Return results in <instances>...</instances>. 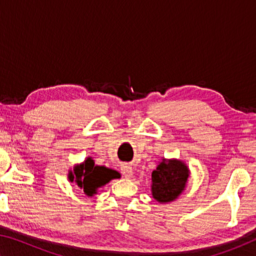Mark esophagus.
<instances>
[{"instance_id": "esophagus-1", "label": "esophagus", "mask_w": 256, "mask_h": 256, "mask_svg": "<svg viewBox=\"0 0 256 256\" xmlns=\"http://www.w3.org/2000/svg\"><path fill=\"white\" fill-rule=\"evenodd\" d=\"M120 170H122L123 175L126 177V178H130V177L133 175V170H132V167L130 166V164H123V166L120 167Z\"/></svg>"}]
</instances>
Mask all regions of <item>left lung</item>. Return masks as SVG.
Returning a JSON list of instances; mask_svg holds the SVG:
<instances>
[{"instance_id": "8db88e82", "label": "left lung", "mask_w": 256, "mask_h": 256, "mask_svg": "<svg viewBox=\"0 0 256 256\" xmlns=\"http://www.w3.org/2000/svg\"><path fill=\"white\" fill-rule=\"evenodd\" d=\"M152 196L158 202H170L183 192L188 178V170L180 160H162L151 174Z\"/></svg>"}]
</instances>
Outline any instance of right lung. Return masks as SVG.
Returning <instances> with one entry per match:
<instances>
[{"label":"right lung","instance_id":"add662e5","mask_svg":"<svg viewBox=\"0 0 256 256\" xmlns=\"http://www.w3.org/2000/svg\"><path fill=\"white\" fill-rule=\"evenodd\" d=\"M116 175V172L106 167L94 166V160L88 158L84 164L76 166L73 172H70L68 180L71 182L76 180L78 186L84 190L86 196H92L98 188H102L110 180L115 178Z\"/></svg>","mask_w":256,"mask_h":256}]
</instances>
